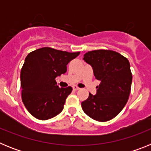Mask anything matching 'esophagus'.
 I'll return each instance as SVG.
<instances>
[{
	"instance_id": "esophagus-1",
	"label": "esophagus",
	"mask_w": 151,
	"mask_h": 151,
	"mask_svg": "<svg viewBox=\"0 0 151 151\" xmlns=\"http://www.w3.org/2000/svg\"><path fill=\"white\" fill-rule=\"evenodd\" d=\"M73 90H74V91H78V90H79V89H80L79 88L77 87V86H73Z\"/></svg>"
}]
</instances>
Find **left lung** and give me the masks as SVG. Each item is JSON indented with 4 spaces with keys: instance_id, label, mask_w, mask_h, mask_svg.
Returning a JSON list of instances; mask_svg holds the SVG:
<instances>
[{
    "instance_id": "obj_1",
    "label": "left lung",
    "mask_w": 151,
    "mask_h": 151,
    "mask_svg": "<svg viewBox=\"0 0 151 151\" xmlns=\"http://www.w3.org/2000/svg\"><path fill=\"white\" fill-rule=\"evenodd\" d=\"M96 79L101 83L97 93H89L82 107L89 117L106 122L116 116L127 103L131 91L132 74L127 58L110 50H95L84 54Z\"/></svg>"
}]
</instances>
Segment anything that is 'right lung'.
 <instances>
[{
  "label": "right lung",
  "mask_w": 151,
  "mask_h": 151,
  "mask_svg": "<svg viewBox=\"0 0 151 151\" xmlns=\"http://www.w3.org/2000/svg\"><path fill=\"white\" fill-rule=\"evenodd\" d=\"M79 54L45 47L28 54L21 69V90L22 102L33 116L47 120L62 111L73 88H59L55 78Z\"/></svg>",
  "instance_id": "obj_1"
}]
</instances>
